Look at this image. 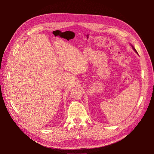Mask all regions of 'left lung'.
Returning a JSON list of instances; mask_svg holds the SVG:
<instances>
[{
  "instance_id": "obj_1",
  "label": "left lung",
  "mask_w": 154,
  "mask_h": 154,
  "mask_svg": "<svg viewBox=\"0 0 154 154\" xmlns=\"http://www.w3.org/2000/svg\"><path fill=\"white\" fill-rule=\"evenodd\" d=\"M132 48H133V49H134V51H136V53H137V51H136V49H135V48H134V47H133V46H132Z\"/></svg>"
}]
</instances>
